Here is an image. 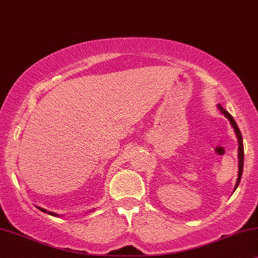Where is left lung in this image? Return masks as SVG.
Listing matches in <instances>:
<instances>
[{"label": "left lung", "mask_w": 258, "mask_h": 258, "mask_svg": "<svg viewBox=\"0 0 258 258\" xmlns=\"http://www.w3.org/2000/svg\"><path fill=\"white\" fill-rule=\"evenodd\" d=\"M218 108L219 111H221L223 114H224L226 118H228L230 120V122H231V125L233 127V130H235L236 135H237V138H238V178H237V183H236V186H235V190L237 188V186H238L239 181H241V178H242V173H243V165H244V149H243V138H242V133L241 131H239L238 126H237V123L235 121V119L232 118V115L230 114V113L228 111H225L224 108L222 107L221 105H218ZM233 190V191H235Z\"/></svg>", "instance_id": "8db88e82"}]
</instances>
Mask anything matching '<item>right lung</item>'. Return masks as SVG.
<instances>
[{
	"mask_svg": "<svg viewBox=\"0 0 258 258\" xmlns=\"http://www.w3.org/2000/svg\"><path fill=\"white\" fill-rule=\"evenodd\" d=\"M37 208H39V207H37ZM40 209V210L41 211H43V212H46V214H49V215H51V216H55V217H57V216H59V215H56V214H54V212H50V211H47L46 210V209H42V208H39Z\"/></svg>",
	"mask_w": 258,
	"mask_h": 258,
	"instance_id": "obj_1",
	"label": "right lung"
}]
</instances>
